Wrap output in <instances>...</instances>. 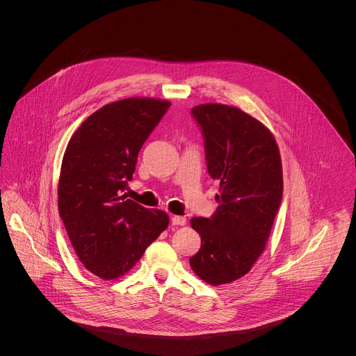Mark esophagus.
<instances>
[{
    "mask_svg": "<svg viewBox=\"0 0 356 356\" xmlns=\"http://www.w3.org/2000/svg\"><path fill=\"white\" fill-rule=\"evenodd\" d=\"M171 223H172L174 226H184V225L186 223V219H185L184 216H177V215H174V216L171 218Z\"/></svg>",
    "mask_w": 356,
    "mask_h": 356,
    "instance_id": "1",
    "label": "esophagus"
}]
</instances>
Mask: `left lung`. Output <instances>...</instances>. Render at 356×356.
Instances as JSON below:
<instances>
[{"mask_svg":"<svg viewBox=\"0 0 356 356\" xmlns=\"http://www.w3.org/2000/svg\"><path fill=\"white\" fill-rule=\"evenodd\" d=\"M191 115L220 191L209 218L191 219L202 247L189 263L207 284H229L244 277L266 247L282 202L281 156L273 134L238 108L203 104Z\"/></svg>","mask_w":356,"mask_h":356,"instance_id":"1","label":"left lung"}]
</instances>
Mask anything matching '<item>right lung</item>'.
<instances>
[{
	"label": "right lung",
	"instance_id": "right-lung-1",
	"mask_svg": "<svg viewBox=\"0 0 356 356\" xmlns=\"http://www.w3.org/2000/svg\"><path fill=\"white\" fill-rule=\"evenodd\" d=\"M170 102L104 105L71 137L58 179V213L83 266L102 280L126 274L168 226V215L122 195Z\"/></svg>",
	"mask_w": 356,
	"mask_h": 356
}]
</instances>
